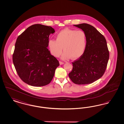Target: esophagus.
<instances>
[{"label":"esophagus","instance_id":"34e87169","mask_svg":"<svg viewBox=\"0 0 124 124\" xmlns=\"http://www.w3.org/2000/svg\"><path fill=\"white\" fill-rule=\"evenodd\" d=\"M64 62H62V61H59V64L60 65H63V64H64Z\"/></svg>","mask_w":124,"mask_h":124}]
</instances>
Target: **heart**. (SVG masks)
Returning <instances> with one entry per match:
<instances>
[{"label":"heart","instance_id":"obj_1","mask_svg":"<svg viewBox=\"0 0 124 124\" xmlns=\"http://www.w3.org/2000/svg\"><path fill=\"white\" fill-rule=\"evenodd\" d=\"M48 47L51 53L55 57H58L62 53L63 47L64 52L61 58L63 59H77L84 53L86 38L84 31L66 28L61 30L56 35V40L50 39Z\"/></svg>","mask_w":124,"mask_h":124}]
</instances>
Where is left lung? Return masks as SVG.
I'll return each mask as SVG.
<instances>
[{
	"label": "left lung",
	"instance_id": "obj_1",
	"mask_svg": "<svg viewBox=\"0 0 124 124\" xmlns=\"http://www.w3.org/2000/svg\"><path fill=\"white\" fill-rule=\"evenodd\" d=\"M73 25L85 32L86 45L82 56L72 63L73 68L69 77L76 84H91L100 79L106 70L109 58L106 39L90 24L83 23Z\"/></svg>",
	"mask_w": 124,
	"mask_h": 124
}]
</instances>
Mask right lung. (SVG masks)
I'll return each instance as SVG.
<instances>
[{
  "instance_id": "obj_1",
  "label": "right lung",
  "mask_w": 124,
  "mask_h": 124,
  "mask_svg": "<svg viewBox=\"0 0 124 124\" xmlns=\"http://www.w3.org/2000/svg\"><path fill=\"white\" fill-rule=\"evenodd\" d=\"M50 26L32 25L19 36L13 54V63L19 77L28 85L40 87L53 78L59 62L48 49Z\"/></svg>"
}]
</instances>
